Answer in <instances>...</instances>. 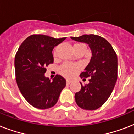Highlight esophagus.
<instances>
[{"label": "esophagus", "mask_w": 134, "mask_h": 134, "mask_svg": "<svg viewBox=\"0 0 134 134\" xmlns=\"http://www.w3.org/2000/svg\"><path fill=\"white\" fill-rule=\"evenodd\" d=\"M66 83H67V85H69V84H70L71 83V81L69 79H67V81H66Z\"/></svg>", "instance_id": "1"}]
</instances>
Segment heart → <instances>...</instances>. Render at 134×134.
<instances>
[{
	"mask_svg": "<svg viewBox=\"0 0 134 134\" xmlns=\"http://www.w3.org/2000/svg\"><path fill=\"white\" fill-rule=\"evenodd\" d=\"M80 69V66L74 63H66L63 64L60 68V73L66 77L71 78L75 76Z\"/></svg>",
	"mask_w": 134,
	"mask_h": 134,
	"instance_id": "1",
	"label": "heart"
}]
</instances>
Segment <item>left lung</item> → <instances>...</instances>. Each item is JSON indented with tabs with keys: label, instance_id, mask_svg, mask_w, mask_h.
<instances>
[{
	"label": "left lung",
	"instance_id": "8db88e82",
	"mask_svg": "<svg viewBox=\"0 0 134 134\" xmlns=\"http://www.w3.org/2000/svg\"><path fill=\"white\" fill-rule=\"evenodd\" d=\"M71 40L88 44L92 52L89 64L81 78L90 77L89 83L81 85L75 94V100L85 110L97 109L107 101L118 79V58L112 46L105 39L96 35H84Z\"/></svg>",
	"mask_w": 134,
	"mask_h": 134
}]
</instances>
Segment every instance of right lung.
<instances>
[{
    "label": "right lung",
    "instance_id": "obj_1",
    "mask_svg": "<svg viewBox=\"0 0 134 134\" xmlns=\"http://www.w3.org/2000/svg\"><path fill=\"white\" fill-rule=\"evenodd\" d=\"M66 37L55 39L32 35L22 42L14 60L16 81L27 102L37 108L46 109L56 104L66 80L56 75L51 81L44 75L46 67L53 63L52 51Z\"/></svg>",
    "mask_w": 134,
    "mask_h": 134
}]
</instances>
